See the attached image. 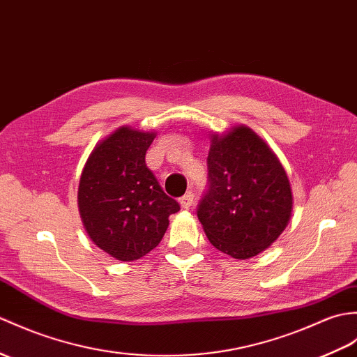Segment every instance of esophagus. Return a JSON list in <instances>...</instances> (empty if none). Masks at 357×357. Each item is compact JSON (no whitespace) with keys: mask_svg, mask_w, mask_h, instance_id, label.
Here are the masks:
<instances>
[{"mask_svg":"<svg viewBox=\"0 0 357 357\" xmlns=\"http://www.w3.org/2000/svg\"><path fill=\"white\" fill-rule=\"evenodd\" d=\"M193 199H195V195L192 192H187L184 196L179 197V204H181L182 208H184V210L190 208V206H192V204H193Z\"/></svg>","mask_w":357,"mask_h":357,"instance_id":"1","label":"esophagus"}]
</instances>
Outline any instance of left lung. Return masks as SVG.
<instances>
[{"mask_svg":"<svg viewBox=\"0 0 357 357\" xmlns=\"http://www.w3.org/2000/svg\"><path fill=\"white\" fill-rule=\"evenodd\" d=\"M210 137V187L197 219L216 250L251 259L275 242L291 220V182L278 156L245 124Z\"/></svg>","mask_w":357,"mask_h":357,"instance_id":"8db88e82","label":"left lung"}]
</instances>
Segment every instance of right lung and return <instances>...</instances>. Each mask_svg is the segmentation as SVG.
Returning a JSON list of instances; mask_svg holds the SVG:
<instances>
[{
	"instance_id": "1",
	"label": "right lung",
	"mask_w": 357,
	"mask_h": 357,
	"mask_svg": "<svg viewBox=\"0 0 357 357\" xmlns=\"http://www.w3.org/2000/svg\"><path fill=\"white\" fill-rule=\"evenodd\" d=\"M156 132L121 126L98 141L82 170L77 205L89 238L120 261L158 246L179 204L146 165Z\"/></svg>"
}]
</instances>
